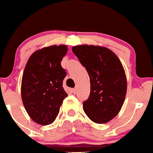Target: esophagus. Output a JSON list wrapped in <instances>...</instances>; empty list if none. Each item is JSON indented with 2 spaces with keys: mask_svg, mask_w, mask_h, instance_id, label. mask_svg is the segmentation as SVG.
<instances>
[{
  "mask_svg": "<svg viewBox=\"0 0 153 153\" xmlns=\"http://www.w3.org/2000/svg\"><path fill=\"white\" fill-rule=\"evenodd\" d=\"M76 91H77V88H76V87H75V88H74V89H73V90H72V92H73V93H76Z\"/></svg>",
  "mask_w": 153,
  "mask_h": 153,
  "instance_id": "esophagus-1",
  "label": "esophagus"
}]
</instances>
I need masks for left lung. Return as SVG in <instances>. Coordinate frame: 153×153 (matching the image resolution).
Instances as JSON below:
<instances>
[{
  "label": "left lung",
  "instance_id": "1",
  "mask_svg": "<svg viewBox=\"0 0 153 153\" xmlns=\"http://www.w3.org/2000/svg\"><path fill=\"white\" fill-rule=\"evenodd\" d=\"M73 52L86 68L90 79V93L83 102L87 117L97 123H106L119 113L126 93L123 65L106 47L81 45Z\"/></svg>",
  "mask_w": 153,
  "mask_h": 153
}]
</instances>
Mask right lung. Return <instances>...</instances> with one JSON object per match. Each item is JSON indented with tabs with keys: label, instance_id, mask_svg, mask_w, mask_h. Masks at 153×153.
<instances>
[{
	"label": "right lung",
	"instance_id": "add662e5",
	"mask_svg": "<svg viewBox=\"0 0 153 153\" xmlns=\"http://www.w3.org/2000/svg\"><path fill=\"white\" fill-rule=\"evenodd\" d=\"M67 52L65 45L43 48L31 55L24 69L23 103L30 118L40 125L54 121L67 97L63 87L67 72L60 64Z\"/></svg>",
	"mask_w": 153,
	"mask_h": 153
}]
</instances>
